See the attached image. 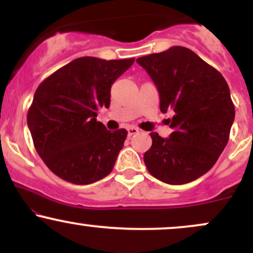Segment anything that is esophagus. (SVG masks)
Here are the masks:
<instances>
[{"label": "esophagus", "instance_id": "obj_1", "mask_svg": "<svg viewBox=\"0 0 253 253\" xmlns=\"http://www.w3.org/2000/svg\"><path fill=\"white\" fill-rule=\"evenodd\" d=\"M127 132H128V136H132L136 134V133H139V129L136 128V127H128V128H127Z\"/></svg>", "mask_w": 253, "mask_h": 253}]
</instances>
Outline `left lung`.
I'll list each match as a JSON object with an SVG mask.
<instances>
[{"label": "left lung", "mask_w": 253, "mask_h": 253, "mask_svg": "<svg viewBox=\"0 0 253 253\" xmlns=\"http://www.w3.org/2000/svg\"><path fill=\"white\" fill-rule=\"evenodd\" d=\"M155 82L161 110L173 132L168 139L151 133L144 155L147 170L168 184H184L205 175L228 143L234 104L228 84L216 69L183 46L136 59Z\"/></svg>", "instance_id": "8db88e82"}]
</instances>
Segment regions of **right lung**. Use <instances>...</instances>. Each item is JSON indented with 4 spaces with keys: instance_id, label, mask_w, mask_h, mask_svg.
Segmentation results:
<instances>
[{
    "instance_id": "right-lung-1",
    "label": "right lung",
    "mask_w": 253,
    "mask_h": 253,
    "mask_svg": "<svg viewBox=\"0 0 253 253\" xmlns=\"http://www.w3.org/2000/svg\"><path fill=\"white\" fill-rule=\"evenodd\" d=\"M133 63L81 57L38 86L27 124L38 155L54 175L74 184L109 175L127 130L110 132L96 120L97 110L109 108L112 84Z\"/></svg>"
}]
</instances>
